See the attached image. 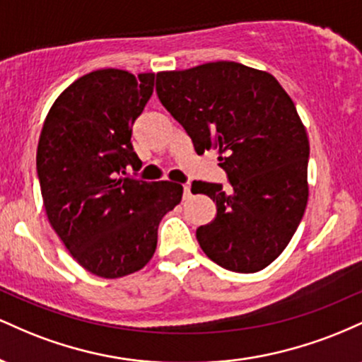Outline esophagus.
Segmentation results:
<instances>
[{
	"mask_svg": "<svg viewBox=\"0 0 362 362\" xmlns=\"http://www.w3.org/2000/svg\"><path fill=\"white\" fill-rule=\"evenodd\" d=\"M190 197V184H184V199Z\"/></svg>",
	"mask_w": 362,
	"mask_h": 362,
	"instance_id": "1",
	"label": "esophagus"
}]
</instances>
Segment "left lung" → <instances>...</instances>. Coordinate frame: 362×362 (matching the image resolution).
Returning <instances> with one entry per match:
<instances>
[{"label":"left lung","mask_w":362,"mask_h":362,"mask_svg":"<svg viewBox=\"0 0 362 362\" xmlns=\"http://www.w3.org/2000/svg\"><path fill=\"white\" fill-rule=\"evenodd\" d=\"M161 105L185 129L197 155L216 149L230 189L192 182L216 202L197 242L233 272H257L281 255L308 201L310 144L289 95L272 74L233 61L156 74Z\"/></svg>","instance_id":"left-lung-1"}]
</instances>
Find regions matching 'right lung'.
<instances>
[{
  "label": "right lung",
  "instance_id": "obj_1",
  "mask_svg": "<svg viewBox=\"0 0 362 362\" xmlns=\"http://www.w3.org/2000/svg\"><path fill=\"white\" fill-rule=\"evenodd\" d=\"M155 74L98 69L68 86L45 117L37 177L45 213L73 259L105 279L127 276L156 250L158 224L182 199L180 184L126 175L141 168L132 124Z\"/></svg>",
  "mask_w": 362,
  "mask_h": 362
}]
</instances>
